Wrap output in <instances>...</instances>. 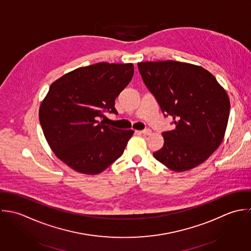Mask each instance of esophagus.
I'll return each mask as SVG.
<instances>
[{
    "mask_svg": "<svg viewBox=\"0 0 251 251\" xmlns=\"http://www.w3.org/2000/svg\"><path fill=\"white\" fill-rule=\"evenodd\" d=\"M139 132H141L142 134H145V135H150L152 133V130L150 128H145V129H143V130H141Z\"/></svg>",
    "mask_w": 251,
    "mask_h": 251,
    "instance_id": "34e87169",
    "label": "esophagus"
}]
</instances>
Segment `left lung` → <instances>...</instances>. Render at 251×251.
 I'll use <instances>...</instances> for the list:
<instances>
[{"label":"left lung","instance_id":"8db88e82","mask_svg":"<svg viewBox=\"0 0 251 251\" xmlns=\"http://www.w3.org/2000/svg\"><path fill=\"white\" fill-rule=\"evenodd\" d=\"M137 66L164 116L175 125L162 133L165 144L153 153L155 159L177 172L200 166L223 140L230 114L227 92L200 66L173 60Z\"/></svg>","mask_w":251,"mask_h":251}]
</instances>
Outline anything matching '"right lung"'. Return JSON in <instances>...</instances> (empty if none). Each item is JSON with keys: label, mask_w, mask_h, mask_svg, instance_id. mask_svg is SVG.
<instances>
[{"label": "right lung", "mask_w": 251, "mask_h": 251, "mask_svg": "<svg viewBox=\"0 0 251 251\" xmlns=\"http://www.w3.org/2000/svg\"><path fill=\"white\" fill-rule=\"evenodd\" d=\"M133 64L100 62L65 74L50 85L40 107L45 137L58 159L97 174L119 159L133 134L99 122L118 114L115 100L133 77Z\"/></svg>", "instance_id": "right-lung-1"}]
</instances>
